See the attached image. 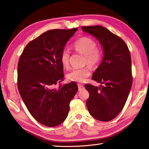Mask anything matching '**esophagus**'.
Wrapping results in <instances>:
<instances>
[{
	"label": "esophagus",
	"mask_w": 149,
	"mask_h": 149,
	"mask_svg": "<svg viewBox=\"0 0 149 149\" xmlns=\"http://www.w3.org/2000/svg\"><path fill=\"white\" fill-rule=\"evenodd\" d=\"M78 88H79V90L81 91V90H83L84 89V86H83V84H78Z\"/></svg>",
	"instance_id": "obj_1"
}]
</instances>
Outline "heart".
<instances>
[{"mask_svg": "<svg viewBox=\"0 0 149 149\" xmlns=\"http://www.w3.org/2000/svg\"><path fill=\"white\" fill-rule=\"evenodd\" d=\"M73 47L79 53L84 56V62L91 66H96L100 63L102 58V52L100 47L96 46L95 40L90 37L84 36L75 41ZM70 54L67 49L62 50L60 56V60L63 66L67 68L69 66ZM91 74L88 67L74 69L66 75L69 81L83 83Z\"/></svg>", "mask_w": 149, "mask_h": 149, "instance_id": "heart-1", "label": "heart"}]
</instances>
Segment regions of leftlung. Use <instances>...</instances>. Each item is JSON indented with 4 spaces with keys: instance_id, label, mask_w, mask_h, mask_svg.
I'll return each instance as SVG.
<instances>
[{
    "instance_id": "1",
    "label": "left lung",
    "mask_w": 149,
    "mask_h": 149,
    "mask_svg": "<svg viewBox=\"0 0 149 149\" xmlns=\"http://www.w3.org/2000/svg\"><path fill=\"white\" fill-rule=\"evenodd\" d=\"M84 32L99 41L104 57L92 75V79L104 86L85 84L90 96L88 111L94 118L108 122L124 107L132 83L131 58L128 47L121 38L100 26H83Z\"/></svg>"
}]
</instances>
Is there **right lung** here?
Masks as SVG:
<instances>
[{
  "label": "right lung",
  "instance_id": "right-lung-1",
  "mask_svg": "<svg viewBox=\"0 0 149 149\" xmlns=\"http://www.w3.org/2000/svg\"><path fill=\"white\" fill-rule=\"evenodd\" d=\"M77 28L52 29L41 34L25 47L18 64V89L34 118L47 127H56L66 118L69 104L78 90L75 82L63 81L60 56Z\"/></svg>",
  "mask_w": 149,
  "mask_h": 149
}]
</instances>
